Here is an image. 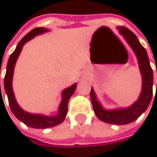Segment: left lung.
<instances>
[{
    "mask_svg": "<svg viewBox=\"0 0 157 157\" xmlns=\"http://www.w3.org/2000/svg\"><path fill=\"white\" fill-rule=\"evenodd\" d=\"M118 30L134 50L138 60L143 78V86L139 99L128 108L107 111L104 109L96 100L93 88L91 89L90 96L93 108L98 119L105 123L113 124H126L136 120L150 105L153 96V70L149 63L147 52L138 41L136 34L124 26H119Z\"/></svg>",
    "mask_w": 157,
    "mask_h": 157,
    "instance_id": "1",
    "label": "left lung"
}]
</instances>
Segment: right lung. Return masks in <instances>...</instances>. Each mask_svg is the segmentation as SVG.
Listing matches in <instances>:
<instances>
[{
	"mask_svg": "<svg viewBox=\"0 0 157 157\" xmlns=\"http://www.w3.org/2000/svg\"><path fill=\"white\" fill-rule=\"evenodd\" d=\"M45 32H47V30L44 29V28H42V27L41 28L40 27L39 28H34L30 33H28L20 41V43L18 44L14 52L11 54V56H10V58L8 60L6 74H5V77H4V90H5V92L7 94V96H8V101H9V105H10L11 110L13 113V114L16 116V118H18L21 122H22L23 124H25L26 125H28L30 127L42 128V129L58 125L62 122L64 121L66 113H67V110H68L69 99L71 98V96L75 93L76 85H77L76 83H75L72 86H70V87L66 88L65 90H63V100H62V103H61L60 107H59L58 114L55 115V116H45V115L29 113L23 111L18 105L15 98H14V94H13V87H12L13 75V69H14L16 60H17L20 52H21V49H22V46L25 44V43H27L28 41L33 39L35 35L44 33Z\"/></svg>",
	"mask_w": 157,
	"mask_h": 157,
	"instance_id": "obj_1",
	"label": "right lung"
}]
</instances>
